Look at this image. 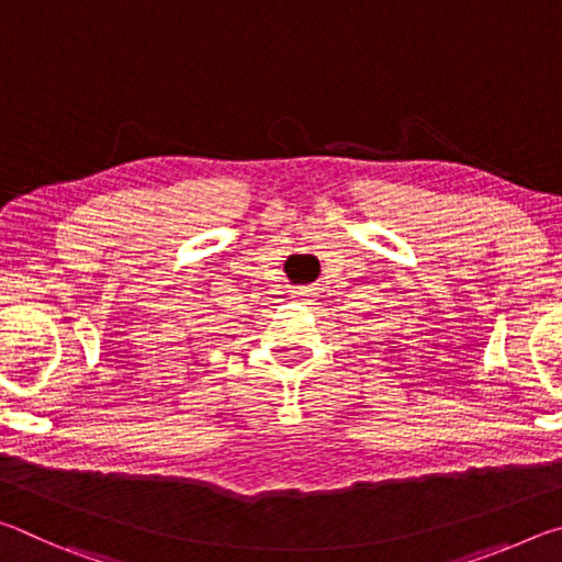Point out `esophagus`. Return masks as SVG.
<instances>
[{
	"label": "esophagus",
	"instance_id": "34e87169",
	"mask_svg": "<svg viewBox=\"0 0 562 562\" xmlns=\"http://www.w3.org/2000/svg\"><path fill=\"white\" fill-rule=\"evenodd\" d=\"M290 292H292V300H294V302H300V304H315L317 292L312 290V288H292Z\"/></svg>",
	"mask_w": 562,
	"mask_h": 562
}]
</instances>
